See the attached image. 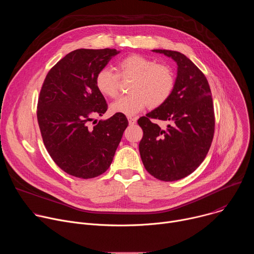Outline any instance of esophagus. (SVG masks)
Here are the masks:
<instances>
[{
	"mask_svg": "<svg viewBox=\"0 0 254 254\" xmlns=\"http://www.w3.org/2000/svg\"><path fill=\"white\" fill-rule=\"evenodd\" d=\"M127 121H128V124L130 126L134 125L136 123V118H132V117H127Z\"/></svg>",
	"mask_w": 254,
	"mask_h": 254,
	"instance_id": "obj_1",
	"label": "esophagus"
}]
</instances>
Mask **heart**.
I'll return each instance as SVG.
<instances>
[{"label":"heart","mask_w":254,"mask_h":254,"mask_svg":"<svg viewBox=\"0 0 254 254\" xmlns=\"http://www.w3.org/2000/svg\"><path fill=\"white\" fill-rule=\"evenodd\" d=\"M120 78L131 79L130 93L121 96L112 105L113 114L132 116L147 106L159 107L171 96L175 87L173 70L166 64L139 54H131L117 64V74L111 69L103 68L95 77L98 91L115 98L120 90Z\"/></svg>","instance_id":"1"}]
</instances>
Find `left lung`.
<instances>
[{
	"label": "left lung",
	"instance_id": "8db88e82",
	"mask_svg": "<svg viewBox=\"0 0 254 254\" xmlns=\"http://www.w3.org/2000/svg\"><path fill=\"white\" fill-rule=\"evenodd\" d=\"M153 51L173 58L178 72L169 99L137 120L143 132L138 149L146 170L172 182L192 174L206 158L215 130L214 106L206 76L189 58L172 50ZM153 119L170 125L161 129Z\"/></svg>",
	"mask_w": 254,
	"mask_h": 254
}]
</instances>
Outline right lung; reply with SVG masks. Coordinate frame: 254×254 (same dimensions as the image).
<instances>
[{"instance_id":"obj_1","label":"right lung","mask_w":254,"mask_h":254,"mask_svg":"<svg viewBox=\"0 0 254 254\" xmlns=\"http://www.w3.org/2000/svg\"><path fill=\"white\" fill-rule=\"evenodd\" d=\"M118 53L111 48L72 51L49 70L40 90L37 120L45 148L62 171L76 178L91 179L110 168L128 125L125 115L116 114L88 126L107 111L95 77Z\"/></svg>"}]
</instances>
